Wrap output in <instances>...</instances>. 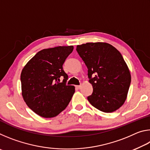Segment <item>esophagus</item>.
Instances as JSON below:
<instances>
[{"label":"esophagus","instance_id":"esophagus-1","mask_svg":"<svg viewBox=\"0 0 150 150\" xmlns=\"http://www.w3.org/2000/svg\"><path fill=\"white\" fill-rule=\"evenodd\" d=\"M75 87H76V88H78V89H79V88H81V85H77V86H75Z\"/></svg>","mask_w":150,"mask_h":150}]
</instances>
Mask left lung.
I'll return each mask as SVG.
<instances>
[{
  "instance_id": "obj_1",
  "label": "left lung",
  "mask_w": 150,
  "mask_h": 150,
  "mask_svg": "<svg viewBox=\"0 0 150 150\" xmlns=\"http://www.w3.org/2000/svg\"><path fill=\"white\" fill-rule=\"evenodd\" d=\"M76 50L87 66L93 88L88 100L104 112L117 110L125 102L131 83L130 71L122 55L104 42L78 45Z\"/></svg>"
}]
</instances>
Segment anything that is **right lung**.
I'll list each match as a JSON object with an SVG mask.
<instances>
[{
  "label": "right lung",
  "mask_w": 150,
  "mask_h": 150,
  "mask_svg": "<svg viewBox=\"0 0 150 150\" xmlns=\"http://www.w3.org/2000/svg\"><path fill=\"white\" fill-rule=\"evenodd\" d=\"M73 46L40 51L24 66L20 75L22 95L28 106L44 118H52L69 105L75 87L66 85L68 75L63 64ZM64 78L60 83V78Z\"/></svg>",
  "instance_id": "right-lung-1"
}]
</instances>
